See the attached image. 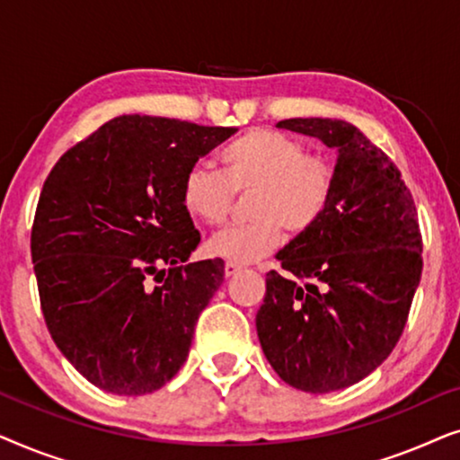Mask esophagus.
Wrapping results in <instances>:
<instances>
[{
    "instance_id": "1",
    "label": "esophagus",
    "mask_w": 460,
    "mask_h": 460,
    "mask_svg": "<svg viewBox=\"0 0 460 460\" xmlns=\"http://www.w3.org/2000/svg\"><path fill=\"white\" fill-rule=\"evenodd\" d=\"M243 270V266H238V263H234V261H226V266H224V274H226V279H230V276H234V274H238Z\"/></svg>"
}]
</instances>
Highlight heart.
I'll use <instances>...</instances> for the list:
<instances>
[{
  "mask_svg": "<svg viewBox=\"0 0 460 460\" xmlns=\"http://www.w3.org/2000/svg\"><path fill=\"white\" fill-rule=\"evenodd\" d=\"M219 173L190 167L181 180V205L207 226L230 217L234 194L253 192V224L228 228L211 238L213 255L234 263H253L282 241L307 234L329 209L335 192V165L324 155H307L304 142L276 129L255 128L217 153Z\"/></svg>",
  "mask_w": 460,
  "mask_h": 460,
  "instance_id": "b5f03b06",
  "label": "heart"
}]
</instances>
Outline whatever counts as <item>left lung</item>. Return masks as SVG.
Here are the masks:
<instances>
[{
	"instance_id": "left-lung-1",
	"label": "left lung",
	"mask_w": 460,
	"mask_h": 460,
	"mask_svg": "<svg viewBox=\"0 0 460 460\" xmlns=\"http://www.w3.org/2000/svg\"><path fill=\"white\" fill-rule=\"evenodd\" d=\"M276 128L337 150L332 200L316 228L276 253L257 337L276 375L329 394L368 376L404 331L423 270L417 207L394 161L339 119H285Z\"/></svg>"
}]
</instances>
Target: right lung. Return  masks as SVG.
Returning <instances> with one entry per match:
<instances>
[{
	"label": "right lung",
	"mask_w": 460,
	"mask_h": 460,
	"mask_svg": "<svg viewBox=\"0 0 460 460\" xmlns=\"http://www.w3.org/2000/svg\"><path fill=\"white\" fill-rule=\"evenodd\" d=\"M234 131L123 115L49 172L31 230L41 312L92 385L144 395L186 362L224 260L186 263L200 234L181 205V180Z\"/></svg>",
	"instance_id": "obj_1"
}]
</instances>
